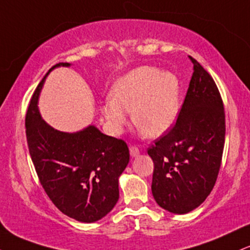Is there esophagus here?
<instances>
[{"instance_id": "obj_1", "label": "esophagus", "mask_w": 250, "mask_h": 250, "mask_svg": "<svg viewBox=\"0 0 250 250\" xmlns=\"http://www.w3.org/2000/svg\"><path fill=\"white\" fill-rule=\"evenodd\" d=\"M129 150H130V155L133 157H136L139 156L140 154V149L137 147H135V146H130V148H129Z\"/></svg>"}]
</instances>
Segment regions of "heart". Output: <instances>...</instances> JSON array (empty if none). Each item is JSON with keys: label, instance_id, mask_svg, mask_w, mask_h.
Returning a JSON list of instances; mask_svg holds the SVG:
<instances>
[{"label": "heart", "instance_id": "heart-1", "mask_svg": "<svg viewBox=\"0 0 250 250\" xmlns=\"http://www.w3.org/2000/svg\"><path fill=\"white\" fill-rule=\"evenodd\" d=\"M181 88L176 75L143 65L120 77L101 113L115 131L127 123V114L143 135L159 137L175 125L180 114Z\"/></svg>", "mask_w": 250, "mask_h": 250}]
</instances>
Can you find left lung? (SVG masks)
I'll return each instance as SVG.
<instances>
[{"label": "left lung", "instance_id": "left-lung-1", "mask_svg": "<svg viewBox=\"0 0 250 250\" xmlns=\"http://www.w3.org/2000/svg\"><path fill=\"white\" fill-rule=\"evenodd\" d=\"M190 60L194 73L176 123L148 149L154 162L151 193L160 207L174 214H187L207 199L225 147L220 91L208 71Z\"/></svg>", "mask_w": 250, "mask_h": 250}]
</instances>
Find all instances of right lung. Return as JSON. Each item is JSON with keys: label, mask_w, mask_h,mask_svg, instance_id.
I'll return each mask as SVG.
<instances>
[{"label": "right lung", "mask_w": 250, "mask_h": 250, "mask_svg": "<svg viewBox=\"0 0 250 250\" xmlns=\"http://www.w3.org/2000/svg\"><path fill=\"white\" fill-rule=\"evenodd\" d=\"M45 74L25 114V135L31 161L43 189L63 214L91 223L104 217L119 200V177L129 162L123 140L108 136L95 125L76 133L50 127L41 117L37 102Z\"/></svg>", "instance_id": "right-lung-1"}]
</instances>
